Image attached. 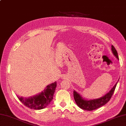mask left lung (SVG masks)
<instances>
[{"label": "left lung", "mask_w": 126, "mask_h": 126, "mask_svg": "<svg viewBox=\"0 0 126 126\" xmlns=\"http://www.w3.org/2000/svg\"><path fill=\"white\" fill-rule=\"evenodd\" d=\"M111 50L113 55L118 59H119L117 52L113 45L111 46ZM117 84V83H116L115 85L112 88V89H111V90L108 93H107L106 95L103 96L102 97L99 98V99L90 100L84 99L79 93H78L77 91L74 90L73 96H74L75 101L80 108L85 110L92 111L94 110L97 109L100 107L104 106V105L107 104L110 101V100L111 99L112 96L113 95L114 91H115Z\"/></svg>", "instance_id": "8db88e82"}]
</instances>
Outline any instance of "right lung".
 <instances>
[{"instance_id":"obj_1","label":"right lung","mask_w":126,"mask_h":126,"mask_svg":"<svg viewBox=\"0 0 126 126\" xmlns=\"http://www.w3.org/2000/svg\"><path fill=\"white\" fill-rule=\"evenodd\" d=\"M57 86V82L49 84L44 90L33 96L29 97H20L17 96L18 99L25 106L30 109L41 110L47 107L53 98V95Z\"/></svg>"}]
</instances>
